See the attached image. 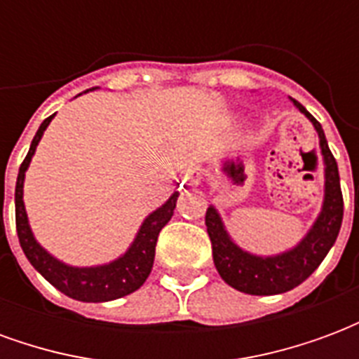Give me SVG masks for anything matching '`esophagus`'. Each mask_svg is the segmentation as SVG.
<instances>
[{"mask_svg":"<svg viewBox=\"0 0 359 359\" xmlns=\"http://www.w3.org/2000/svg\"><path fill=\"white\" fill-rule=\"evenodd\" d=\"M200 177H202V171H200L198 167H192V169H188L187 177H184V182H188V184L196 187V184L200 182Z\"/></svg>","mask_w":359,"mask_h":359,"instance_id":"obj_1","label":"esophagus"}]
</instances>
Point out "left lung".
Instances as JSON below:
<instances>
[{
	"instance_id": "8db88e82",
	"label": "left lung",
	"mask_w": 359,
	"mask_h": 359,
	"mask_svg": "<svg viewBox=\"0 0 359 359\" xmlns=\"http://www.w3.org/2000/svg\"><path fill=\"white\" fill-rule=\"evenodd\" d=\"M294 105L311 121L319 134V146L325 161V198L319 217L316 219L309 233L296 244L292 250L277 256H254L238 248L225 231L217 210L210 205L205 211V226L213 248V264L219 275L236 290L254 296H271L283 294L302 285L306 278L319 267L325 256L339 236L344 202L340 190V177L337 159L329 149L327 138L319 121L309 113L302 103L292 100Z\"/></svg>"
}]
</instances>
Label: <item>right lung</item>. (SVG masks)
<instances>
[{
	"mask_svg": "<svg viewBox=\"0 0 359 359\" xmlns=\"http://www.w3.org/2000/svg\"><path fill=\"white\" fill-rule=\"evenodd\" d=\"M51 118H53V115L46 118L38 128L27 157L20 163L19 177H17L15 221H17L20 248L25 252V256L28 257V262L34 265V269L69 298L81 302H109L123 298L126 294L138 290L146 283L149 271L154 267L157 236L161 233V229L171 221L179 192H175L161 208H157L154 213H149L146 221L142 223L140 231L130 244V248L126 250L123 256L117 257L115 262L95 265V267H73V265L59 262L36 242L34 234L28 225L27 210H25V202H22L25 172H27L30 159L34 156L36 146L42 140L43 130L48 128Z\"/></svg>",
	"mask_w": 359,
	"mask_h": 359,
	"instance_id": "add662e5",
	"label": "right lung"
}]
</instances>
